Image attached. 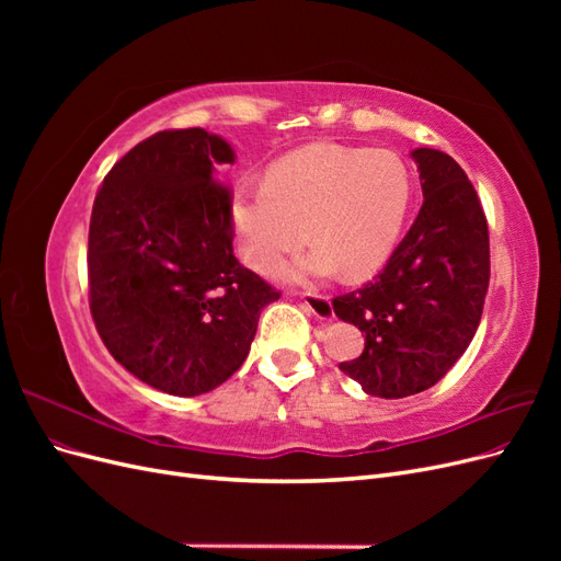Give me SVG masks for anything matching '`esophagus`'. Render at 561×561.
Returning <instances> with one entry per match:
<instances>
[{
  "instance_id": "obj_1",
  "label": "esophagus",
  "mask_w": 561,
  "mask_h": 561,
  "mask_svg": "<svg viewBox=\"0 0 561 561\" xmlns=\"http://www.w3.org/2000/svg\"><path fill=\"white\" fill-rule=\"evenodd\" d=\"M304 307H307L318 320L330 322V320L334 318L332 301H330V297H325V295H316V293L304 295Z\"/></svg>"
}]
</instances>
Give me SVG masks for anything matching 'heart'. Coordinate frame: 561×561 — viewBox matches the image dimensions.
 <instances>
[{
  "instance_id": "b5f03b06",
  "label": "heart",
  "mask_w": 561,
  "mask_h": 561,
  "mask_svg": "<svg viewBox=\"0 0 561 561\" xmlns=\"http://www.w3.org/2000/svg\"><path fill=\"white\" fill-rule=\"evenodd\" d=\"M412 175L388 149L316 142L283 157L260 190L231 198V222L243 260L268 268L309 239L316 243L274 274L287 280L367 278L400 243L412 208Z\"/></svg>"
}]
</instances>
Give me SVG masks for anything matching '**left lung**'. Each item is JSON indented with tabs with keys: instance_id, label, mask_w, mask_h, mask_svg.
Listing matches in <instances>:
<instances>
[{
	"instance_id": "obj_1",
	"label": "left lung",
	"mask_w": 561,
	"mask_h": 561,
	"mask_svg": "<svg viewBox=\"0 0 561 561\" xmlns=\"http://www.w3.org/2000/svg\"><path fill=\"white\" fill-rule=\"evenodd\" d=\"M423 206L381 274L336 297V318L365 334L339 369L367 396L407 398L435 386L478 332L489 287V229L463 168L431 147L412 151Z\"/></svg>"
}]
</instances>
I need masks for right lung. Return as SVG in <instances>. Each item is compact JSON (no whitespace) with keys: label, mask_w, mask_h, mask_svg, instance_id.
<instances>
[{"label":"right lung","mask_w":561,"mask_h":561,"mask_svg":"<svg viewBox=\"0 0 561 561\" xmlns=\"http://www.w3.org/2000/svg\"><path fill=\"white\" fill-rule=\"evenodd\" d=\"M231 145L163 130L116 161L95 196L89 295L100 339L133 377L194 398L243 365L280 295L233 254L231 198L215 168Z\"/></svg>","instance_id":"right-lung-1"}]
</instances>
